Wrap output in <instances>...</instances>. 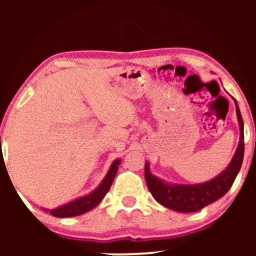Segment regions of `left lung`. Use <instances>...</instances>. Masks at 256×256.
I'll use <instances>...</instances> for the list:
<instances>
[{
    "label": "left lung",
    "instance_id": "1",
    "mask_svg": "<svg viewBox=\"0 0 256 256\" xmlns=\"http://www.w3.org/2000/svg\"><path fill=\"white\" fill-rule=\"evenodd\" d=\"M234 101L240 125V142L230 164L216 177L200 184H173L152 174L150 166L148 162H146L144 177L149 192H152V198L164 207L180 213L198 212L206 206L222 198L230 190L238 174L243 162V155H244L243 119L240 116L238 104L236 100Z\"/></svg>",
    "mask_w": 256,
    "mask_h": 256
}]
</instances>
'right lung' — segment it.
<instances>
[{
    "label": "right lung",
    "instance_id": "obj_1",
    "mask_svg": "<svg viewBox=\"0 0 256 256\" xmlns=\"http://www.w3.org/2000/svg\"><path fill=\"white\" fill-rule=\"evenodd\" d=\"M120 162H122V158L114 160L112 162L110 170H108L107 174L102 179L98 186L88 194V195L72 200V201L67 202V204L62 206H58V208H54V210H46V208H43V210L46 212L50 213L52 216H58V218H70V216H80V214L89 212V210L95 208L102 201L106 194L108 192V190H110V185L114 180V177H116V172H118Z\"/></svg>",
    "mask_w": 256,
    "mask_h": 256
}]
</instances>
